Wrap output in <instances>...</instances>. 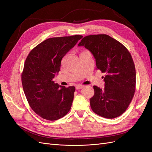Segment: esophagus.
<instances>
[{
    "label": "esophagus",
    "instance_id": "esophagus-1",
    "mask_svg": "<svg viewBox=\"0 0 152 152\" xmlns=\"http://www.w3.org/2000/svg\"><path fill=\"white\" fill-rule=\"evenodd\" d=\"M84 87V86H82V85H78V86H77L75 87V89H76L77 90H79V89H82V88H83Z\"/></svg>",
    "mask_w": 152,
    "mask_h": 152
}]
</instances>
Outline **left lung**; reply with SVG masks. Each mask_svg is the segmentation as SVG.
<instances>
[{"label":"left lung","mask_w":152,"mask_h":152,"mask_svg":"<svg viewBox=\"0 0 152 152\" xmlns=\"http://www.w3.org/2000/svg\"><path fill=\"white\" fill-rule=\"evenodd\" d=\"M78 45L90 50L96 59V69L105 73L104 88L93 86L91 109L107 118L121 115L130 104L136 89V70L130 53L106 34L86 36Z\"/></svg>","instance_id":"obj_1"}]
</instances>
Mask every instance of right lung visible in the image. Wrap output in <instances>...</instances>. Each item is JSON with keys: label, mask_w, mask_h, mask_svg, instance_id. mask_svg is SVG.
<instances>
[{"label": "right lung", "mask_w": 152, "mask_h": 152, "mask_svg": "<svg viewBox=\"0 0 152 152\" xmlns=\"http://www.w3.org/2000/svg\"><path fill=\"white\" fill-rule=\"evenodd\" d=\"M82 36L49 38L27 56L21 73L23 88L31 108L48 121H56L70 111L75 87L59 86L53 79L60 70L62 58Z\"/></svg>", "instance_id": "1"}]
</instances>
